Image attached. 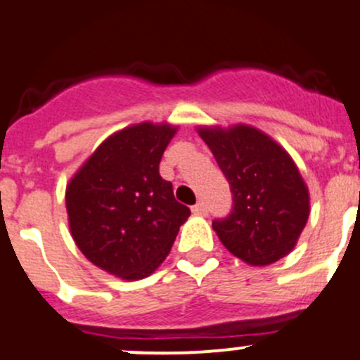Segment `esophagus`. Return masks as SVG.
<instances>
[{
    "instance_id": "obj_1",
    "label": "esophagus",
    "mask_w": 360,
    "mask_h": 360,
    "mask_svg": "<svg viewBox=\"0 0 360 360\" xmlns=\"http://www.w3.org/2000/svg\"><path fill=\"white\" fill-rule=\"evenodd\" d=\"M192 212L195 213V215H208V206H206V202H202V201H199V202H195L194 206H192Z\"/></svg>"
}]
</instances>
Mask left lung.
I'll return each instance as SVG.
<instances>
[{"label":"left lung","mask_w":360,"mask_h":360,"mask_svg":"<svg viewBox=\"0 0 360 360\" xmlns=\"http://www.w3.org/2000/svg\"><path fill=\"white\" fill-rule=\"evenodd\" d=\"M229 181L233 208L213 220L224 247L252 266H268L296 245L309 215L308 188L290 155L248 126L199 129Z\"/></svg>","instance_id":"8db88e82"}]
</instances>
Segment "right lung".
Instances as JSON below:
<instances>
[{
  "label": "right lung",
  "instance_id": "right-lung-1",
  "mask_svg": "<svg viewBox=\"0 0 360 360\" xmlns=\"http://www.w3.org/2000/svg\"><path fill=\"white\" fill-rule=\"evenodd\" d=\"M176 133L168 124H138L112 134L66 188L71 236L110 275L140 280L169 254L188 206L173 195L159 162Z\"/></svg>",
  "mask_w": 360,
  "mask_h": 360
}]
</instances>
